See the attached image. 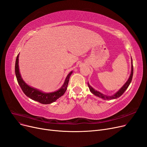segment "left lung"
<instances>
[{
    "mask_svg": "<svg viewBox=\"0 0 147 147\" xmlns=\"http://www.w3.org/2000/svg\"><path fill=\"white\" fill-rule=\"evenodd\" d=\"M131 73L130 75L129 76V78L128 79V80H127V82L124 84V85L121 87L119 90L116 92L113 95H107L105 94H102L101 92L95 90V89H94L90 85H89V83H88V87L89 88V90L91 92V93H92L95 96H97L98 97H100L101 98H103V100H113V99H116L118 97H119L120 96H121L123 94V93L125 92V91L127 89V88L129 87V86L130 85V83L131 82L132 80V78H133V61H132V58L131 57Z\"/></svg>",
    "mask_w": 147,
    "mask_h": 147,
    "instance_id": "obj_1",
    "label": "left lung"
}]
</instances>
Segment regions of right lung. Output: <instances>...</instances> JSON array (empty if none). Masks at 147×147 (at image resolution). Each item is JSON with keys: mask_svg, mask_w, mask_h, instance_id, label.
<instances>
[{"mask_svg": "<svg viewBox=\"0 0 147 147\" xmlns=\"http://www.w3.org/2000/svg\"><path fill=\"white\" fill-rule=\"evenodd\" d=\"M18 58H19V53L17 56L16 61V65H15V73L17 78V82L19 85L22 88L24 94L26 95L27 97L30 98V99L35 100L36 101H38L39 103L47 105L50 104L53 102L56 101L59 97L64 94L65 92L67 86L68 84L69 79L73 73V71L68 73L66 77L64 82L62 86L58 90L52 92H43L40 89L32 87L28 85L25 82L22 78V76L19 70V65H18Z\"/></svg>", "mask_w": 147, "mask_h": 147, "instance_id": "1", "label": "right lung"}]
</instances>
